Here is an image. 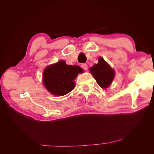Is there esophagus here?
<instances>
[{
    "label": "esophagus",
    "mask_w": 154,
    "mask_h": 154,
    "mask_svg": "<svg viewBox=\"0 0 154 154\" xmlns=\"http://www.w3.org/2000/svg\"><path fill=\"white\" fill-rule=\"evenodd\" d=\"M82 69H84V70H87L88 69V65H87V64H85V63L82 64Z\"/></svg>",
    "instance_id": "34e87169"
}]
</instances>
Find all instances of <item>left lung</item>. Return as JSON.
I'll list each match as a JSON object with an SVG mask.
<instances>
[{
  "mask_svg": "<svg viewBox=\"0 0 154 154\" xmlns=\"http://www.w3.org/2000/svg\"><path fill=\"white\" fill-rule=\"evenodd\" d=\"M90 71L96 82L103 88L109 87L115 76L114 71L103 58L98 59V63L91 67Z\"/></svg>",
  "mask_w": 154,
  "mask_h": 154,
  "instance_id": "obj_1",
  "label": "left lung"
}]
</instances>
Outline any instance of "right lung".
I'll return each instance as SVG.
<instances>
[{"mask_svg": "<svg viewBox=\"0 0 154 154\" xmlns=\"http://www.w3.org/2000/svg\"><path fill=\"white\" fill-rule=\"evenodd\" d=\"M82 72L79 66L67 65L60 60L44 70L43 83L52 94L64 96L74 89L75 77Z\"/></svg>", "mask_w": 154, "mask_h": 154, "instance_id": "obj_1", "label": "right lung"}]
</instances>
